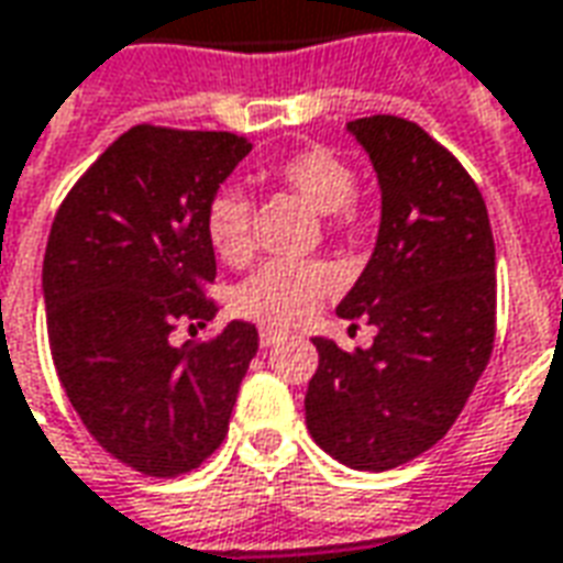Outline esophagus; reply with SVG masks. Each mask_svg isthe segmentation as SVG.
<instances>
[{
  "label": "esophagus",
  "instance_id": "obj_1",
  "mask_svg": "<svg viewBox=\"0 0 563 563\" xmlns=\"http://www.w3.org/2000/svg\"><path fill=\"white\" fill-rule=\"evenodd\" d=\"M288 336L285 330H278V327H261V345H275V342H282V339Z\"/></svg>",
  "mask_w": 563,
  "mask_h": 563
}]
</instances>
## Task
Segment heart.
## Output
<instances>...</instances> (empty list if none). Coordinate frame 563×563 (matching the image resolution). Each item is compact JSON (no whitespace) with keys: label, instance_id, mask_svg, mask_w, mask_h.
<instances>
[{"label":"heart","instance_id":"heart-1","mask_svg":"<svg viewBox=\"0 0 563 563\" xmlns=\"http://www.w3.org/2000/svg\"><path fill=\"white\" fill-rule=\"evenodd\" d=\"M275 181L300 194L312 209L324 211L333 233H352L361 224L357 206V175L352 163L339 157L333 147L309 145L273 163ZM206 239L211 251L227 263H242L251 254V209L249 199L233 187L214 190L206 206ZM339 285V273L327 261H269L251 273L233 290V309L242 318L273 327L306 321Z\"/></svg>","mask_w":563,"mask_h":563}]
</instances>
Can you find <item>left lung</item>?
Instances as JSON below:
<instances>
[{
    "label": "left lung",
    "mask_w": 563,
    "mask_h": 563,
    "mask_svg": "<svg viewBox=\"0 0 563 563\" xmlns=\"http://www.w3.org/2000/svg\"><path fill=\"white\" fill-rule=\"evenodd\" d=\"M349 130L376 166L382 227L336 312L378 333L354 354L314 339L306 428L339 464L382 473L449 433L492 361L494 236L476 181L418 123L373 114Z\"/></svg>",
    "instance_id": "8db88e82"
}]
</instances>
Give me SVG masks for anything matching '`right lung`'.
<instances>
[{
	"label": "right lung",
	"instance_id": "1",
	"mask_svg": "<svg viewBox=\"0 0 563 563\" xmlns=\"http://www.w3.org/2000/svg\"><path fill=\"white\" fill-rule=\"evenodd\" d=\"M245 135L135 123L59 202L42 288L59 385L90 437L135 473L175 479L227 437L257 327L230 321L175 349L218 306L206 206Z\"/></svg>",
	"mask_w": 563,
	"mask_h": 563
}]
</instances>
